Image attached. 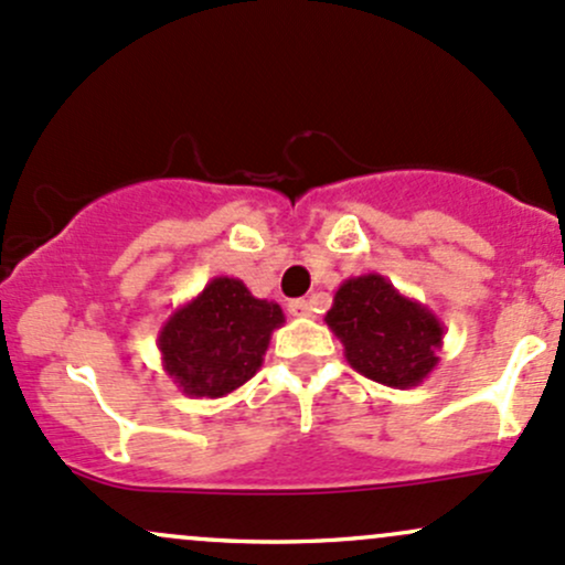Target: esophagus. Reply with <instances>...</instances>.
Masks as SVG:
<instances>
[{"label":"esophagus","mask_w":565,"mask_h":565,"mask_svg":"<svg viewBox=\"0 0 565 565\" xmlns=\"http://www.w3.org/2000/svg\"><path fill=\"white\" fill-rule=\"evenodd\" d=\"M288 312L294 315V318H309V315H312V305L305 299H296L288 305Z\"/></svg>","instance_id":"1"}]
</instances>
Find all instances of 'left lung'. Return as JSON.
Masks as SVG:
<instances>
[{"label":"left lung","mask_w":565,"mask_h":565,"mask_svg":"<svg viewBox=\"0 0 565 565\" xmlns=\"http://www.w3.org/2000/svg\"><path fill=\"white\" fill-rule=\"evenodd\" d=\"M326 323L350 366L380 385L417 387L439 366L441 320L374 271L339 285Z\"/></svg>","instance_id":"1"}]
</instances>
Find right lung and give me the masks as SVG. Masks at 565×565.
<instances>
[{
	"instance_id": "obj_1",
	"label": "right lung",
	"mask_w": 565,
	"mask_h": 565,
	"mask_svg": "<svg viewBox=\"0 0 565 565\" xmlns=\"http://www.w3.org/2000/svg\"><path fill=\"white\" fill-rule=\"evenodd\" d=\"M282 323L280 305L256 299L236 277H212L161 326V366L185 396L223 398L258 372Z\"/></svg>"
}]
</instances>
